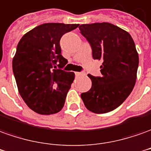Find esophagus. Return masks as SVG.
<instances>
[{
    "label": "esophagus",
    "instance_id": "34e87169",
    "mask_svg": "<svg viewBox=\"0 0 151 151\" xmlns=\"http://www.w3.org/2000/svg\"><path fill=\"white\" fill-rule=\"evenodd\" d=\"M75 74L77 76H85V75H86V73H84V72H76Z\"/></svg>",
    "mask_w": 151,
    "mask_h": 151
}]
</instances>
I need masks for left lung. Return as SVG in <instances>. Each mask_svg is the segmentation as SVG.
Here are the masks:
<instances>
[{
	"mask_svg": "<svg viewBox=\"0 0 151 151\" xmlns=\"http://www.w3.org/2000/svg\"><path fill=\"white\" fill-rule=\"evenodd\" d=\"M89 42L94 60H102L101 77L88 74L91 88L81 94L86 108L105 114L119 107L130 95L137 79L139 57L134 41L127 31L109 23L79 26Z\"/></svg>",
	"mask_w": 151,
	"mask_h": 151,
	"instance_id": "8db88e82",
	"label": "left lung"
}]
</instances>
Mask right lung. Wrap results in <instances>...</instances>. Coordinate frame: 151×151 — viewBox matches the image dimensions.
<instances>
[{
  "label": "right lung",
  "mask_w": 151,
  "mask_h": 151,
  "mask_svg": "<svg viewBox=\"0 0 151 151\" xmlns=\"http://www.w3.org/2000/svg\"><path fill=\"white\" fill-rule=\"evenodd\" d=\"M79 24H43L25 33L17 46L12 67L21 97L39 114H53L64 107L75 74L63 68L60 41Z\"/></svg>",
  "instance_id": "1"
}]
</instances>
